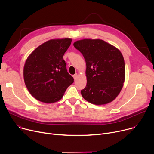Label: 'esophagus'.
<instances>
[{
  "mask_svg": "<svg viewBox=\"0 0 154 154\" xmlns=\"http://www.w3.org/2000/svg\"><path fill=\"white\" fill-rule=\"evenodd\" d=\"M77 76H78V74H75L73 75V77H74V79H76L77 77Z\"/></svg>",
  "mask_w": 154,
  "mask_h": 154,
  "instance_id": "esophagus-1",
  "label": "esophagus"
}]
</instances>
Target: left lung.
Returning a JSON list of instances; mask_svg holds the SVG:
<instances>
[{"label":"left lung","instance_id":"1","mask_svg":"<svg viewBox=\"0 0 154 154\" xmlns=\"http://www.w3.org/2000/svg\"><path fill=\"white\" fill-rule=\"evenodd\" d=\"M85 58L87 85L81 90L86 101L96 105L114 101L123 86L124 58L116 47L101 39L85 38L74 43Z\"/></svg>","mask_w":154,"mask_h":154}]
</instances>
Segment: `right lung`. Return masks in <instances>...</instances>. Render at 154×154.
I'll list each match as a JSON object with an SVG mask.
<instances>
[{
    "mask_svg": "<svg viewBox=\"0 0 154 154\" xmlns=\"http://www.w3.org/2000/svg\"><path fill=\"white\" fill-rule=\"evenodd\" d=\"M71 42L69 38L48 40L36 48L26 60L24 83L37 100L45 103L57 102L74 82L63 60Z\"/></svg>",
    "mask_w": 154,
    "mask_h": 154,
    "instance_id": "right-lung-1",
    "label": "right lung"
}]
</instances>
